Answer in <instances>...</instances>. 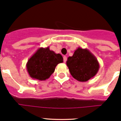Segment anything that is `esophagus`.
Returning a JSON list of instances; mask_svg holds the SVG:
<instances>
[{
    "label": "esophagus",
    "mask_w": 121,
    "mask_h": 121,
    "mask_svg": "<svg viewBox=\"0 0 121 121\" xmlns=\"http://www.w3.org/2000/svg\"><path fill=\"white\" fill-rule=\"evenodd\" d=\"M63 58H64V62H66V61H67V57H66V56H64V57H63Z\"/></svg>",
    "instance_id": "obj_1"
}]
</instances>
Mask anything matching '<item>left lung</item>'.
Segmentation results:
<instances>
[{
	"label": "left lung",
	"mask_w": 121,
	"mask_h": 121,
	"mask_svg": "<svg viewBox=\"0 0 121 121\" xmlns=\"http://www.w3.org/2000/svg\"><path fill=\"white\" fill-rule=\"evenodd\" d=\"M67 65L75 79L86 82L93 78L99 69L98 59L88 49L78 47L67 59Z\"/></svg>",
	"instance_id": "obj_1"
}]
</instances>
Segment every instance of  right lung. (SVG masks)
<instances>
[{"label":"right lung","instance_id":"right-lung-1","mask_svg":"<svg viewBox=\"0 0 121 121\" xmlns=\"http://www.w3.org/2000/svg\"><path fill=\"white\" fill-rule=\"evenodd\" d=\"M63 62L60 54L50 50L49 47L39 48L26 63V70L32 79L45 81L54 73L57 64Z\"/></svg>","mask_w":121,"mask_h":121}]
</instances>
